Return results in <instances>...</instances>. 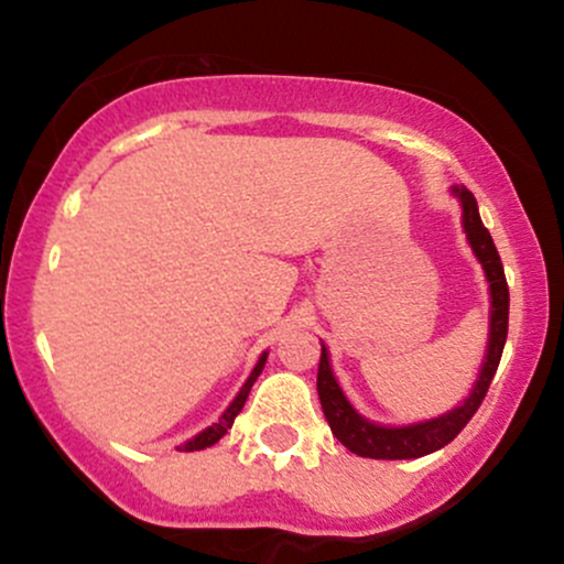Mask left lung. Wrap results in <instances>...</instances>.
I'll list each match as a JSON object with an SVG mask.
<instances>
[{
	"instance_id": "8db88e82",
	"label": "left lung",
	"mask_w": 564,
	"mask_h": 564,
	"mask_svg": "<svg viewBox=\"0 0 564 564\" xmlns=\"http://www.w3.org/2000/svg\"><path fill=\"white\" fill-rule=\"evenodd\" d=\"M454 194L462 203V221H465L467 240H470L473 251H476L478 262L484 264L486 278H489V292H491V332H489V351H486L484 370L478 376L476 389L467 397L465 405L454 408L452 413L432 422L413 424V426H378L361 419L348 400L343 397L340 387H337L335 376H332L327 348L322 346V361H318V400H322L324 416L332 426V435L343 443L351 454L370 456V459H416V456L432 454L437 448L448 446L467 422L476 416L481 408L486 391H489L491 378H495L497 365H500L502 348H506L508 337V283L506 270H502L500 253H497L495 242H491L489 229L481 224L478 216V205L473 192L465 186L454 188Z\"/></svg>"
}]
</instances>
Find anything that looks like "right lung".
Here are the masks:
<instances>
[{
    "mask_svg": "<svg viewBox=\"0 0 564 564\" xmlns=\"http://www.w3.org/2000/svg\"><path fill=\"white\" fill-rule=\"evenodd\" d=\"M264 359H267V354H262V359L257 361V367H253L251 378H248V381H246V387L240 389V394L235 397V402H232V405H229L227 411H224V416L218 419V424L207 426L205 432H199V435L194 437V441H188L186 446H183V452H203V448L213 446V443H218V441H221L224 435H227V430H229V426L235 424V416H237V413L242 411V405H246V400H248V391H251L253 381H257V378H259V372H262V367H264Z\"/></svg>",
    "mask_w": 564,
    "mask_h": 564,
    "instance_id": "1",
    "label": "right lung"
}]
</instances>
